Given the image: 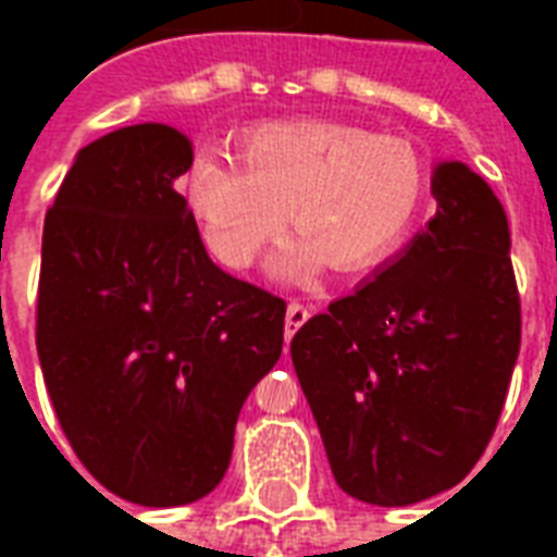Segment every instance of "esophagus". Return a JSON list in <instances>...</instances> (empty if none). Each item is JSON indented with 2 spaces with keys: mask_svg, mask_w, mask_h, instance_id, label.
I'll return each instance as SVG.
<instances>
[{
  "mask_svg": "<svg viewBox=\"0 0 557 557\" xmlns=\"http://www.w3.org/2000/svg\"><path fill=\"white\" fill-rule=\"evenodd\" d=\"M309 309H306L304 304H288V309H286V335L288 338H292V335H295L297 330H300V326H304L306 321H309Z\"/></svg>",
  "mask_w": 557,
  "mask_h": 557,
  "instance_id": "1",
  "label": "esophagus"
}]
</instances>
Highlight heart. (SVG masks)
Here are the masks:
<instances>
[{
	"mask_svg": "<svg viewBox=\"0 0 557 557\" xmlns=\"http://www.w3.org/2000/svg\"><path fill=\"white\" fill-rule=\"evenodd\" d=\"M234 159L201 152L185 173L193 216L234 269L260 260L286 213L300 243L283 253V269L321 260L335 271L367 269L401 243L428 190L413 144L332 121L245 129Z\"/></svg>",
	"mask_w": 557,
	"mask_h": 557,
	"instance_id": "obj_1",
	"label": "heart"
}]
</instances>
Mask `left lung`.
Listing matches in <instances>:
<instances>
[{
  "mask_svg": "<svg viewBox=\"0 0 557 557\" xmlns=\"http://www.w3.org/2000/svg\"><path fill=\"white\" fill-rule=\"evenodd\" d=\"M431 193L436 213L405 251L292 338L335 483L372 506H410L466 480L520 352L500 199L462 161H440Z\"/></svg>",
  "mask_w": 557,
  "mask_h": 557,
  "instance_id": "obj_1",
  "label": "left lung"
}]
</instances>
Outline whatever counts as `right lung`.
I'll list each match as a JSON object with an SVG mask.
<instances>
[{"label": "right lung", "instance_id": "add662e5", "mask_svg": "<svg viewBox=\"0 0 557 557\" xmlns=\"http://www.w3.org/2000/svg\"><path fill=\"white\" fill-rule=\"evenodd\" d=\"M193 144L135 124L74 156L42 227L37 352L74 454L138 506L222 483L253 384L283 352L286 304L210 260L176 190Z\"/></svg>", "mask_w": 557, "mask_h": 557}]
</instances>
